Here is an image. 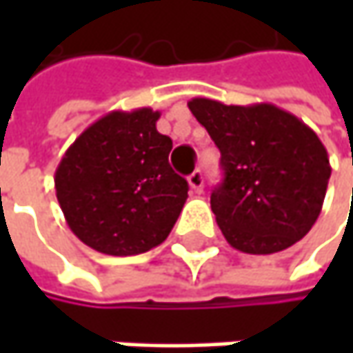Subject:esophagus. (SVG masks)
I'll list each match as a JSON object with an SVG mask.
<instances>
[{"mask_svg": "<svg viewBox=\"0 0 353 353\" xmlns=\"http://www.w3.org/2000/svg\"><path fill=\"white\" fill-rule=\"evenodd\" d=\"M188 184H190V188H192L196 194H200V192L204 190V174H202V170H194V172L188 176Z\"/></svg>", "mask_w": 353, "mask_h": 353, "instance_id": "esophagus-1", "label": "esophagus"}]
</instances>
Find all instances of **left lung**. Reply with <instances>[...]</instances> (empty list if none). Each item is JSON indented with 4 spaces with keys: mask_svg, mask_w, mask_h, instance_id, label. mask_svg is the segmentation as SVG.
<instances>
[{
    "mask_svg": "<svg viewBox=\"0 0 353 353\" xmlns=\"http://www.w3.org/2000/svg\"><path fill=\"white\" fill-rule=\"evenodd\" d=\"M220 149L224 181L210 204L228 243L269 255L310 232L322 210L330 161L319 135L273 103L188 102Z\"/></svg>",
    "mask_w": 353,
    "mask_h": 353,
    "instance_id": "8db88e82",
    "label": "left lung"
}]
</instances>
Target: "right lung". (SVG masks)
<instances>
[{
	"instance_id": "right-lung-1",
	"label": "right lung",
	"mask_w": 353,
	"mask_h": 353,
	"mask_svg": "<svg viewBox=\"0 0 353 353\" xmlns=\"http://www.w3.org/2000/svg\"><path fill=\"white\" fill-rule=\"evenodd\" d=\"M159 112H110L66 149L54 172L62 214L74 236L105 255L161 245L188 198L169 165L172 141L157 131Z\"/></svg>"
}]
</instances>
